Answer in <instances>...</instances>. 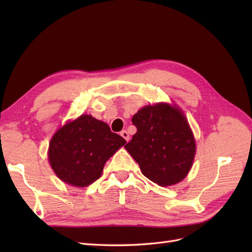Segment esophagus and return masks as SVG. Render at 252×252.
Segmentation results:
<instances>
[{
	"instance_id": "34e87169",
	"label": "esophagus",
	"mask_w": 252,
	"mask_h": 252,
	"mask_svg": "<svg viewBox=\"0 0 252 252\" xmlns=\"http://www.w3.org/2000/svg\"><path fill=\"white\" fill-rule=\"evenodd\" d=\"M121 135L122 136H123V138L128 142L129 141V139H130V138H129V133L126 131V130H123V131H121Z\"/></svg>"
}]
</instances>
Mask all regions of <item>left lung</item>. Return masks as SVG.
Wrapping results in <instances>:
<instances>
[{
	"label": "left lung",
	"mask_w": 252,
	"mask_h": 252,
	"mask_svg": "<svg viewBox=\"0 0 252 252\" xmlns=\"http://www.w3.org/2000/svg\"><path fill=\"white\" fill-rule=\"evenodd\" d=\"M136 133L125 149L142 173L161 187L178 184L193 165L196 144L184 111L175 103L142 107L132 117Z\"/></svg>",
	"instance_id": "8db88e82"
}]
</instances>
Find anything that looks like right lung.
<instances>
[{"label":"right lung","instance_id":"add662e5","mask_svg":"<svg viewBox=\"0 0 252 252\" xmlns=\"http://www.w3.org/2000/svg\"><path fill=\"white\" fill-rule=\"evenodd\" d=\"M126 141L91 114L67 121L53 133L48 162L57 177L73 187L84 188L102 175L106 162Z\"/></svg>","mask_w":252,"mask_h":252}]
</instances>
